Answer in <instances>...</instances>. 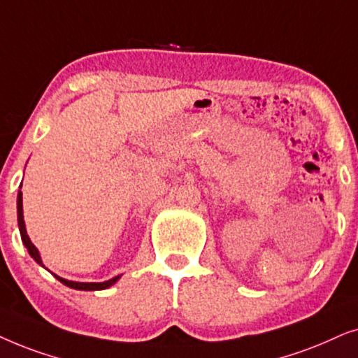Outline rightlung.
Segmentation results:
<instances>
[{
  "label": "right lung",
  "mask_w": 358,
  "mask_h": 358,
  "mask_svg": "<svg viewBox=\"0 0 358 358\" xmlns=\"http://www.w3.org/2000/svg\"><path fill=\"white\" fill-rule=\"evenodd\" d=\"M21 187H22V185H21ZM21 187H19V188H21ZM17 226H19V232H21L22 244L26 245V249H27V252H29V255L41 266H44V264H42L39 250H37V247L32 244L29 236H27L26 222H24V214H22V193H21V189L17 192ZM44 268H45V266H44ZM50 273H52V271H50ZM52 275H54L60 283H64L65 287L73 288V289H82V292H98V289H106L109 287H113V285L116 283L119 278H121V275H117V276H114V278L106 280V282H101V283H85V282H71V280H65V278H62V276L55 275V273H52Z\"/></svg>",
  "instance_id": "add662e5"
}]
</instances>
